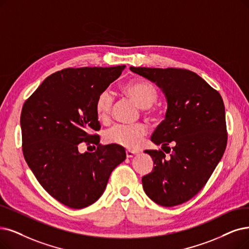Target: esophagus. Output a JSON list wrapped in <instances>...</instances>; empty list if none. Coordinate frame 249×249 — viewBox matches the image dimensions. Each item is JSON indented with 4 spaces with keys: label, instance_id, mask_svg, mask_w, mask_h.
<instances>
[{
    "label": "esophagus",
    "instance_id": "esophagus-1",
    "mask_svg": "<svg viewBox=\"0 0 249 249\" xmlns=\"http://www.w3.org/2000/svg\"><path fill=\"white\" fill-rule=\"evenodd\" d=\"M125 154H126V157H127V158H132V157H134L137 153L134 152V151H131V150H126Z\"/></svg>",
    "mask_w": 249,
    "mask_h": 249
}]
</instances>
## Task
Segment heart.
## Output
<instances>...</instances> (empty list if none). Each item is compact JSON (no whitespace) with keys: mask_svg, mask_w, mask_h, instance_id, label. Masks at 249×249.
<instances>
[{"mask_svg":"<svg viewBox=\"0 0 249 249\" xmlns=\"http://www.w3.org/2000/svg\"><path fill=\"white\" fill-rule=\"evenodd\" d=\"M124 92L134 99L141 108L151 107L158 98L156 88L144 79H137L124 86ZM113 105V95L110 90H103L98 95L95 102V111L99 121L107 122L111 113ZM147 134L143 124H114L105 133V140L126 149H136L142 143Z\"/></svg>","mask_w":249,"mask_h":249,"instance_id":"heart-1","label":"heart"}]
</instances>
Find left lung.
<instances>
[{"instance_id": "left-lung-1", "label": "left lung", "mask_w": 249, "mask_h": 249, "mask_svg": "<svg viewBox=\"0 0 249 249\" xmlns=\"http://www.w3.org/2000/svg\"><path fill=\"white\" fill-rule=\"evenodd\" d=\"M130 69L154 83L167 102L165 119L151 141L161 145L170 157L161 150L144 151L154 163L152 172L142 178L144 191L161 206L182 204L204 187L224 155L227 128L223 99L203 78L187 69Z\"/></svg>"}]
</instances>
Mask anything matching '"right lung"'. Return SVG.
<instances>
[{
    "label": "right lung",
    "mask_w": 249,
    "mask_h": 249,
    "mask_svg": "<svg viewBox=\"0 0 249 249\" xmlns=\"http://www.w3.org/2000/svg\"><path fill=\"white\" fill-rule=\"evenodd\" d=\"M124 65L66 68L48 76L25 101L20 117L22 151L45 190L71 208H84L103 194L124 148L101 145L95 111L98 95L119 77ZM97 146L81 154L78 145ZM95 147V146H94Z\"/></svg>",
    "instance_id": "right-lung-1"
}]
</instances>
